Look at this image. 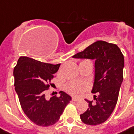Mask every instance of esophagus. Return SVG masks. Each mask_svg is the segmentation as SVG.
<instances>
[{
	"label": "esophagus",
	"mask_w": 134,
	"mask_h": 134,
	"mask_svg": "<svg viewBox=\"0 0 134 134\" xmlns=\"http://www.w3.org/2000/svg\"><path fill=\"white\" fill-rule=\"evenodd\" d=\"M79 99L77 98H75V97H72V100L73 101H78Z\"/></svg>",
	"instance_id": "obj_1"
}]
</instances>
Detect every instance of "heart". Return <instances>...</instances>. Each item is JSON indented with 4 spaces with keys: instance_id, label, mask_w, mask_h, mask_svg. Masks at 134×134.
Returning a JSON list of instances; mask_svg holds the SVG:
<instances>
[{
    "instance_id": "heart-1",
    "label": "heart",
    "mask_w": 134,
    "mask_h": 134,
    "mask_svg": "<svg viewBox=\"0 0 134 134\" xmlns=\"http://www.w3.org/2000/svg\"><path fill=\"white\" fill-rule=\"evenodd\" d=\"M83 61L91 62L90 60H88ZM88 88V84L83 81H71L66 85L67 91L70 94L76 96H79L83 94Z\"/></svg>"
}]
</instances>
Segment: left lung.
Segmentation results:
<instances>
[{
    "label": "left lung",
    "instance_id": "left-lung-1",
    "mask_svg": "<svg viewBox=\"0 0 134 134\" xmlns=\"http://www.w3.org/2000/svg\"><path fill=\"white\" fill-rule=\"evenodd\" d=\"M74 58L95 60V80L92 90L94 100L89 101L87 110L80 115L87 125L102 124L110 117L115 109L123 81L124 58L116 44L103 41H96Z\"/></svg>",
    "mask_w": 134,
    "mask_h": 134
}]
</instances>
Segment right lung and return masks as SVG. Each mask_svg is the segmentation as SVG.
<instances>
[{
  "label": "right lung",
  "mask_w": 134,
  "mask_h": 134,
  "mask_svg": "<svg viewBox=\"0 0 134 134\" xmlns=\"http://www.w3.org/2000/svg\"><path fill=\"white\" fill-rule=\"evenodd\" d=\"M60 66V64L41 63L22 56L14 68V86L22 109L29 119L38 126L55 124L71 100V96L62 91L60 96H46Z\"/></svg>",
  "instance_id": "right-lung-1"
}]
</instances>
